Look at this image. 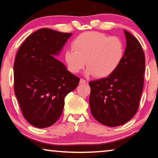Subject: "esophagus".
<instances>
[{"label": "esophagus", "instance_id": "34e87169", "mask_svg": "<svg viewBox=\"0 0 158 158\" xmlns=\"http://www.w3.org/2000/svg\"><path fill=\"white\" fill-rule=\"evenodd\" d=\"M85 82H87V81H85V80H84V79H82V78H81V80H80V83H81V84H85Z\"/></svg>", "mask_w": 158, "mask_h": 158}]
</instances>
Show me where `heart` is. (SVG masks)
Segmentation results:
<instances>
[{
    "label": "heart",
    "mask_w": 158,
    "mask_h": 158,
    "mask_svg": "<svg viewBox=\"0 0 158 158\" xmlns=\"http://www.w3.org/2000/svg\"><path fill=\"white\" fill-rule=\"evenodd\" d=\"M73 50L65 52L69 71L77 73L85 65L87 74L102 78L112 73L124 56V44L119 37H108L99 31H87L72 42Z\"/></svg>",
    "instance_id": "obj_1"
}]
</instances>
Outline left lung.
<instances>
[{
	"mask_svg": "<svg viewBox=\"0 0 158 158\" xmlns=\"http://www.w3.org/2000/svg\"><path fill=\"white\" fill-rule=\"evenodd\" d=\"M123 60L110 76L89 82L92 115L102 124L114 127L133 117L139 107L144 83L145 54L140 42L124 30Z\"/></svg>",
	"mask_w": 158,
	"mask_h": 158,
	"instance_id": "8db88e82",
	"label": "left lung"
}]
</instances>
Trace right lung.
<instances>
[{
	"mask_svg": "<svg viewBox=\"0 0 158 158\" xmlns=\"http://www.w3.org/2000/svg\"><path fill=\"white\" fill-rule=\"evenodd\" d=\"M42 28L28 36L14 63V91L25 119L37 128L56 122L65 96L78 85L80 78L52 56L71 36Z\"/></svg>",
	"mask_w": 158,
	"mask_h": 158,
	"instance_id": "1",
	"label": "right lung"
}]
</instances>
